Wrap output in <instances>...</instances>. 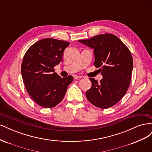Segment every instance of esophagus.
I'll list each match as a JSON object with an SVG mask.
<instances>
[{
  "label": "esophagus",
  "instance_id": "obj_1",
  "mask_svg": "<svg viewBox=\"0 0 152 152\" xmlns=\"http://www.w3.org/2000/svg\"><path fill=\"white\" fill-rule=\"evenodd\" d=\"M81 78H82V76H79V75L74 76V79H81Z\"/></svg>",
  "mask_w": 152,
  "mask_h": 152
}]
</instances>
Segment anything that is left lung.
Listing matches in <instances>:
<instances>
[{
    "mask_svg": "<svg viewBox=\"0 0 152 152\" xmlns=\"http://www.w3.org/2000/svg\"><path fill=\"white\" fill-rule=\"evenodd\" d=\"M79 42L94 49V65L99 68L103 75L100 82L89 78L92 86L86 93L87 99L100 108L113 107L126 94L131 83L133 60L130 50L117 36L110 34Z\"/></svg>",
    "mask_w": 152,
    "mask_h": 152,
    "instance_id": "obj_1",
    "label": "left lung"
}]
</instances>
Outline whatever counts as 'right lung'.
<instances>
[{
	"label": "right lung",
	"instance_id": "right-lung-1",
	"mask_svg": "<svg viewBox=\"0 0 152 152\" xmlns=\"http://www.w3.org/2000/svg\"><path fill=\"white\" fill-rule=\"evenodd\" d=\"M70 43L54 39H44L26 50L21 63L23 81L34 102L45 108L54 107L65 96L73 77L61 78L54 72Z\"/></svg>",
	"mask_w": 152,
	"mask_h": 152
}]
</instances>
